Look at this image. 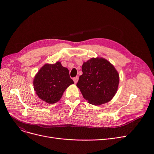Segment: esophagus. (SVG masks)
<instances>
[{
    "instance_id": "obj_1",
    "label": "esophagus",
    "mask_w": 154,
    "mask_h": 154,
    "mask_svg": "<svg viewBox=\"0 0 154 154\" xmlns=\"http://www.w3.org/2000/svg\"><path fill=\"white\" fill-rule=\"evenodd\" d=\"M73 80H74V82L75 84H77V82H78V80H79V77H74V79H73Z\"/></svg>"
}]
</instances>
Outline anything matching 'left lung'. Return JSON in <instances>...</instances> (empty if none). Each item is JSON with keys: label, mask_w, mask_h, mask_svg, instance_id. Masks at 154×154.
<instances>
[{"label": "left lung", "mask_w": 154, "mask_h": 154, "mask_svg": "<svg viewBox=\"0 0 154 154\" xmlns=\"http://www.w3.org/2000/svg\"><path fill=\"white\" fill-rule=\"evenodd\" d=\"M77 86L84 98L95 106L109 102L115 95L119 75L114 67L103 58H92L84 62Z\"/></svg>", "instance_id": "1"}]
</instances>
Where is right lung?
<instances>
[{"mask_svg":"<svg viewBox=\"0 0 154 154\" xmlns=\"http://www.w3.org/2000/svg\"><path fill=\"white\" fill-rule=\"evenodd\" d=\"M74 84L69 70L60 62L45 64L39 70L34 80V90L38 97L48 103L58 102L65 90Z\"/></svg>","mask_w":154,"mask_h":154,"instance_id":"obj_1","label":"right lung"}]
</instances>
